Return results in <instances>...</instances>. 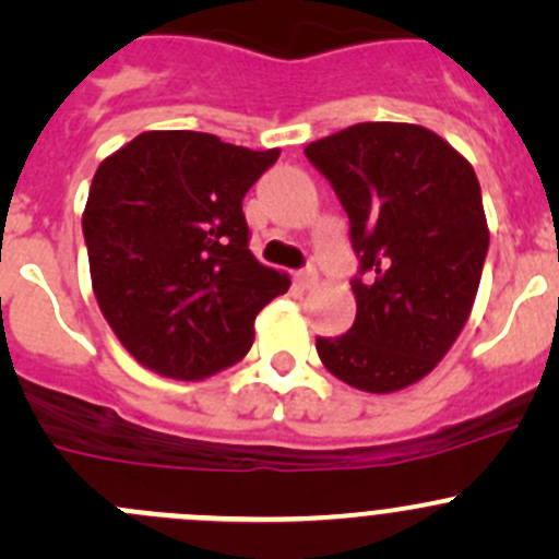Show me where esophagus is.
Returning a JSON list of instances; mask_svg holds the SVG:
<instances>
[{"instance_id": "obj_1", "label": "esophagus", "mask_w": 559, "mask_h": 559, "mask_svg": "<svg viewBox=\"0 0 559 559\" xmlns=\"http://www.w3.org/2000/svg\"><path fill=\"white\" fill-rule=\"evenodd\" d=\"M295 281L297 286H302V289H311V286L319 281V273H316V267H306V270H297L295 273Z\"/></svg>"}]
</instances>
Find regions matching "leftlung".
I'll list each match as a JSON object with an SVG mask.
<instances>
[{
    "mask_svg": "<svg viewBox=\"0 0 559 559\" xmlns=\"http://www.w3.org/2000/svg\"><path fill=\"white\" fill-rule=\"evenodd\" d=\"M352 222L357 319L316 337L343 384L389 394L425 379L460 337L489 248L471 162L419 123L365 121L306 145Z\"/></svg>",
    "mask_w": 559,
    "mask_h": 559,
    "instance_id": "obj_1",
    "label": "left lung"
}]
</instances>
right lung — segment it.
Returning <instances> with one entry per match:
<instances>
[{
    "label": "right lung",
    "mask_w": 559,
    "mask_h": 559,
    "mask_svg": "<svg viewBox=\"0 0 559 559\" xmlns=\"http://www.w3.org/2000/svg\"><path fill=\"white\" fill-rule=\"evenodd\" d=\"M281 151L216 134L143 132L97 167L83 211L92 286L143 368L200 381L240 362L289 275L248 248L243 197Z\"/></svg>",
    "instance_id": "1"
}]
</instances>
